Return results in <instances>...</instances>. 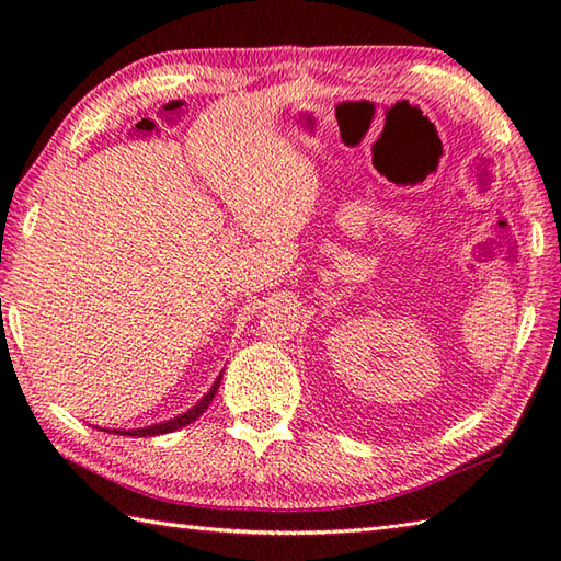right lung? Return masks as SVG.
Wrapping results in <instances>:
<instances>
[{
  "mask_svg": "<svg viewBox=\"0 0 561 561\" xmlns=\"http://www.w3.org/2000/svg\"><path fill=\"white\" fill-rule=\"evenodd\" d=\"M219 383H221V376L214 380V386L209 388V392L205 398H202L193 410H187V412H183L181 416H173V420H169V422H163V424H153V426H145V428H133V432H113V434H121V436H157V434H169V432H175V428H181V426H185V424H190L193 420H197V416L205 412L207 408H209V402L214 400V396H217V388H219Z\"/></svg>",
  "mask_w": 561,
  "mask_h": 561,
  "instance_id": "right-lung-1",
  "label": "right lung"
}]
</instances>
